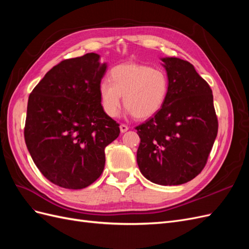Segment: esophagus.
<instances>
[{
  "mask_svg": "<svg viewBox=\"0 0 249 249\" xmlns=\"http://www.w3.org/2000/svg\"><path fill=\"white\" fill-rule=\"evenodd\" d=\"M119 129H120V132H122V133H124V132H126L127 130H129V126H127L126 124H120L119 125Z\"/></svg>",
  "mask_w": 249,
  "mask_h": 249,
  "instance_id": "34e87169",
  "label": "esophagus"
}]
</instances>
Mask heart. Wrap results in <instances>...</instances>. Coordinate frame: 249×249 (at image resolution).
I'll use <instances>...</instances> for the list:
<instances>
[{"label":"heart","mask_w":249,"mask_h":249,"mask_svg":"<svg viewBox=\"0 0 249 249\" xmlns=\"http://www.w3.org/2000/svg\"><path fill=\"white\" fill-rule=\"evenodd\" d=\"M110 80L99 85L102 108L110 117H115L124 104L131 114L138 119L154 116L167 99L169 80L161 69L139 63H124L113 67Z\"/></svg>","instance_id":"b5f03b06"}]
</instances>
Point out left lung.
Returning a JSON list of instances; mask_svg holds the SVG:
<instances>
[{
  "instance_id": "8db88e82",
  "label": "left lung",
  "mask_w": 249,
  "mask_h": 249,
  "mask_svg": "<svg viewBox=\"0 0 249 249\" xmlns=\"http://www.w3.org/2000/svg\"><path fill=\"white\" fill-rule=\"evenodd\" d=\"M169 91L161 110L136 126L137 163L158 185H182L206 166L218 132L212 89L194 66L176 57L161 59Z\"/></svg>"
}]
</instances>
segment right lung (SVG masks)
Listing matches in <instances>:
<instances>
[{
	"label": "right lung",
	"mask_w": 249,
	"mask_h": 249,
	"mask_svg": "<svg viewBox=\"0 0 249 249\" xmlns=\"http://www.w3.org/2000/svg\"><path fill=\"white\" fill-rule=\"evenodd\" d=\"M107 70L95 53L53 67L29 95L25 141L50 182L83 189L99 178L105 147L119 136V124L104 112L99 85Z\"/></svg>",
	"instance_id": "obj_1"
}]
</instances>
